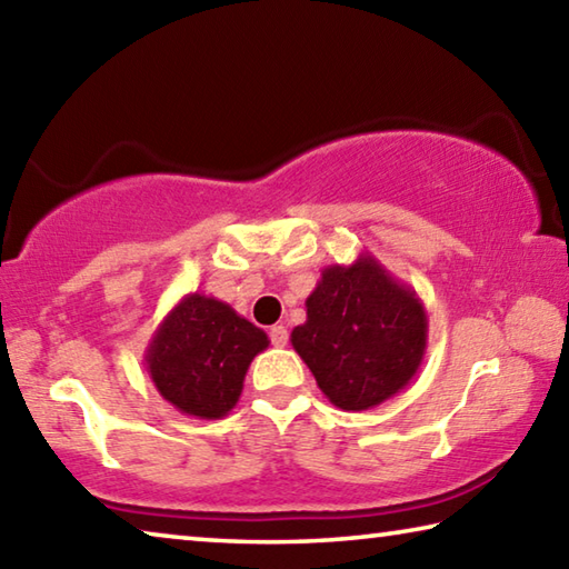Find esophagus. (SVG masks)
<instances>
[{
  "label": "esophagus",
  "mask_w": 569,
  "mask_h": 569,
  "mask_svg": "<svg viewBox=\"0 0 569 569\" xmlns=\"http://www.w3.org/2000/svg\"><path fill=\"white\" fill-rule=\"evenodd\" d=\"M271 343L273 346H286L288 343V329L283 323L271 326Z\"/></svg>",
  "instance_id": "34e87169"
}]
</instances>
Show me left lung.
<instances>
[{"mask_svg": "<svg viewBox=\"0 0 569 569\" xmlns=\"http://www.w3.org/2000/svg\"><path fill=\"white\" fill-rule=\"evenodd\" d=\"M427 333L417 291L363 250L349 266L323 268L291 343L333 407L366 411L417 377Z\"/></svg>", "mask_w": 569, "mask_h": 569, "instance_id": "8db88e82", "label": "left lung"}]
</instances>
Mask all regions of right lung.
Returning a JSON list of instances; mask_svg holds the SVG:
<instances>
[{
    "label": "right lung",
    "instance_id": "1",
    "mask_svg": "<svg viewBox=\"0 0 569 569\" xmlns=\"http://www.w3.org/2000/svg\"><path fill=\"white\" fill-rule=\"evenodd\" d=\"M263 329L206 293H188L160 321L146 369L160 397L196 419H223L243 391L246 371L268 349Z\"/></svg>",
    "mask_w": 569,
    "mask_h": 569
}]
</instances>
